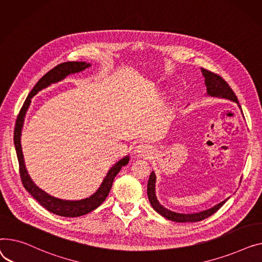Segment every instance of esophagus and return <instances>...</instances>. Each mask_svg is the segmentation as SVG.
<instances>
[{
  "instance_id": "1",
  "label": "esophagus",
  "mask_w": 262,
  "mask_h": 262,
  "mask_svg": "<svg viewBox=\"0 0 262 262\" xmlns=\"http://www.w3.org/2000/svg\"><path fill=\"white\" fill-rule=\"evenodd\" d=\"M150 152H151L150 147L144 143H141L140 145H137L134 150L135 155L140 158H148L150 156Z\"/></svg>"
}]
</instances>
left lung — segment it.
<instances>
[{
	"label": "left lung",
	"instance_id": "1",
	"mask_svg": "<svg viewBox=\"0 0 262 262\" xmlns=\"http://www.w3.org/2000/svg\"><path fill=\"white\" fill-rule=\"evenodd\" d=\"M203 76L205 77V84H206V89H207V93L211 96H218V97H224L227 99H230L233 101H236L238 103V99L237 96L235 95L234 91L230 89V86L228 85V83L222 78V77L216 73H212L208 70L205 69H201ZM156 174L155 172H151L149 180H148V185H147V193H148V199L149 202L151 204V206L153 207L157 212H159L161 216H163L164 218L171 220L174 222H198V221H202L206 218H208L211 214H213L216 211H218L222 205L226 202V200L219 204H217L216 206H213L210 209L198 212V213H178V212H173L171 210H168L165 207H163L159 201L157 200L156 196Z\"/></svg>",
	"mask_w": 262,
	"mask_h": 262
}]
</instances>
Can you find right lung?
I'll use <instances>...</instances> for the list:
<instances>
[{
    "mask_svg": "<svg viewBox=\"0 0 262 262\" xmlns=\"http://www.w3.org/2000/svg\"><path fill=\"white\" fill-rule=\"evenodd\" d=\"M90 64L85 62H78V61H69V62H63L56 66L54 69L49 71L46 73L42 78L36 83L34 89L30 91V93L28 94L27 98L25 99L21 110L18 114L17 120H15V127H14V132H13V143L15 147V151H17V157L19 161V171H20V178L22 181L23 186L25 189L32 194L35 200L39 202L45 209H48L49 211L59 214V216L62 217H80L83 216V214H86L91 212L92 210L96 209L98 206L102 204V202L106 199L107 194L110 192V189L112 187V184L114 181V178L116 174L119 172L122 166H125L129 162V158L126 157L124 159H121L118 163H116L110 170L107 172L106 177L104 178L102 184L100 185L99 189L90 198H86L84 200H80V201H67V200H61L57 199L55 196H52L50 194L40 189L35 185V183L32 181V179L29 178L24 160H23V155H22V148H21V143H20V138H21V131L23 127V121H24V116L25 113L28 109L30 99L35 96L39 91L42 89L49 86L51 83L57 82L59 80H62L66 76L69 74L73 73H78L80 71H83L84 69L89 68Z\"/></svg>",
    "mask_w": 262,
    "mask_h": 262,
    "instance_id": "1",
    "label": "right lung"
}]
</instances>
